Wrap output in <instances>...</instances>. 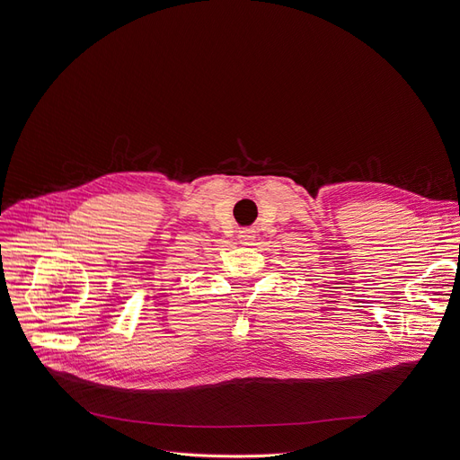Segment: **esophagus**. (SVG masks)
<instances>
[{"label":"esophagus","instance_id":"1","mask_svg":"<svg viewBox=\"0 0 460 460\" xmlns=\"http://www.w3.org/2000/svg\"><path fill=\"white\" fill-rule=\"evenodd\" d=\"M254 230H249V228H245V230H239V234H237V237H239V242H242L243 245H251L252 243V239H254Z\"/></svg>","mask_w":460,"mask_h":460}]
</instances>
